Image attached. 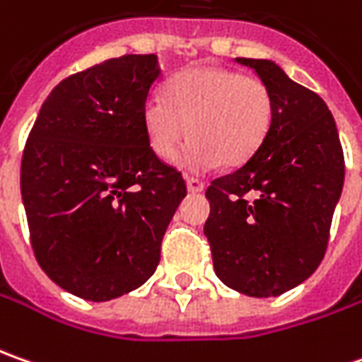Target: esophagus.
Returning <instances> with one entry per match:
<instances>
[{
    "label": "esophagus",
    "mask_w": 362,
    "mask_h": 362,
    "mask_svg": "<svg viewBox=\"0 0 362 362\" xmlns=\"http://www.w3.org/2000/svg\"><path fill=\"white\" fill-rule=\"evenodd\" d=\"M186 188H188V192H204L206 190V184L202 180H198V178H186Z\"/></svg>",
    "instance_id": "obj_1"
}]
</instances>
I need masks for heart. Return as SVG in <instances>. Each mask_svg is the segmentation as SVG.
Masks as SVG:
<instances>
[{
  "instance_id": "heart-1",
  "label": "heart",
  "mask_w": 362,
  "mask_h": 362,
  "mask_svg": "<svg viewBox=\"0 0 362 362\" xmlns=\"http://www.w3.org/2000/svg\"><path fill=\"white\" fill-rule=\"evenodd\" d=\"M270 122L267 86L214 66L184 69L168 81L166 95H150L144 104V130L158 158L168 160L192 134L174 158L190 174L248 160L264 142Z\"/></svg>"
}]
</instances>
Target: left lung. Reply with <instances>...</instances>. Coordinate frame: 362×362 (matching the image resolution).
<instances>
[{
	"mask_svg": "<svg viewBox=\"0 0 362 362\" xmlns=\"http://www.w3.org/2000/svg\"><path fill=\"white\" fill-rule=\"evenodd\" d=\"M272 95L264 142L206 190L204 234L214 272L232 291L268 298L320 264L344 184V158L329 106L272 59L236 57Z\"/></svg>",
	"mask_w": 362,
	"mask_h": 362,
	"instance_id": "8db88e82",
	"label": "left lung"
}]
</instances>
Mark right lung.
Returning a JSON list of instances; mask_svg holds the SVG:
<instances>
[{
	"mask_svg": "<svg viewBox=\"0 0 362 362\" xmlns=\"http://www.w3.org/2000/svg\"><path fill=\"white\" fill-rule=\"evenodd\" d=\"M158 56H122L59 81L21 158L35 258L64 291L104 303L142 286L186 196L144 130Z\"/></svg>",
	"mask_w": 362,
	"mask_h": 362,
	"instance_id": "add662e5",
	"label": "right lung"
}]
</instances>
